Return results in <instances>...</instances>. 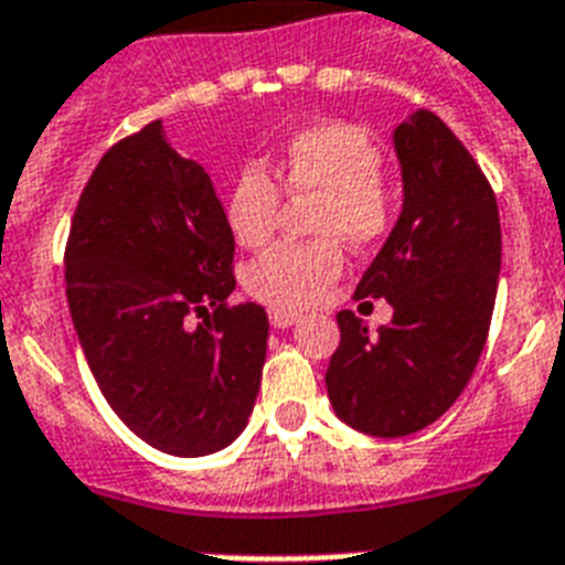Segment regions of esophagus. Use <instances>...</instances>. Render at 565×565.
Masks as SVG:
<instances>
[{"mask_svg": "<svg viewBox=\"0 0 565 565\" xmlns=\"http://www.w3.org/2000/svg\"><path fill=\"white\" fill-rule=\"evenodd\" d=\"M270 327L274 329H288L295 327V323H300V315L297 311H288V309H270Z\"/></svg>", "mask_w": 565, "mask_h": 565, "instance_id": "34e87169", "label": "esophagus"}]
</instances>
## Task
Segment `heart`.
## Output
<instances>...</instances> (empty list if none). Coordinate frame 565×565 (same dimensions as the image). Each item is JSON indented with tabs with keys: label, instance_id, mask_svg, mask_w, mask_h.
Instances as JSON below:
<instances>
[{
	"label": "heart",
	"instance_id": "obj_1",
	"mask_svg": "<svg viewBox=\"0 0 565 565\" xmlns=\"http://www.w3.org/2000/svg\"><path fill=\"white\" fill-rule=\"evenodd\" d=\"M274 181L262 166H245L230 186L227 227L238 245L259 247L274 236L286 195L318 198L311 212L315 242H282L247 268V291L277 309H306L327 295L344 270V238L355 247L376 245L396 218V198L382 178V151L347 121H323L288 139ZM280 185L277 188L276 183Z\"/></svg>",
	"mask_w": 565,
	"mask_h": 565
}]
</instances>
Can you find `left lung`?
<instances>
[{
    "label": "left lung",
    "instance_id": "8db88e82",
    "mask_svg": "<svg viewBox=\"0 0 565 565\" xmlns=\"http://www.w3.org/2000/svg\"><path fill=\"white\" fill-rule=\"evenodd\" d=\"M403 212L355 297H385L394 320L370 335L338 311L341 344L327 370L329 403L347 426L405 437L461 396L493 318L502 270L499 206L484 171L431 110L394 130Z\"/></svg>",
    "mask_w": 565,
    "mask_h": 565
}]
</instances>
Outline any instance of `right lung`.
<instances>
[{
    "instance_id": "1",
    "label": "right lung",
    "mask_w": 565,
    "mask_h": 565,
    "mask_svg": "<svg viewBox=\"0 0 565 565\" xmlns=\"http://www.w3.org/2000/svg\"><path fill=\"white\" fill-rule=\"evenodd\" d=\"M236 242L204 166L162 121L119 139L75 206L66 300L119 419L148 446L201 458L236 440L259 394L268 315L230 306ZM192 313L204 317L192 328Z\"/></svg>"
}]
</instances>
